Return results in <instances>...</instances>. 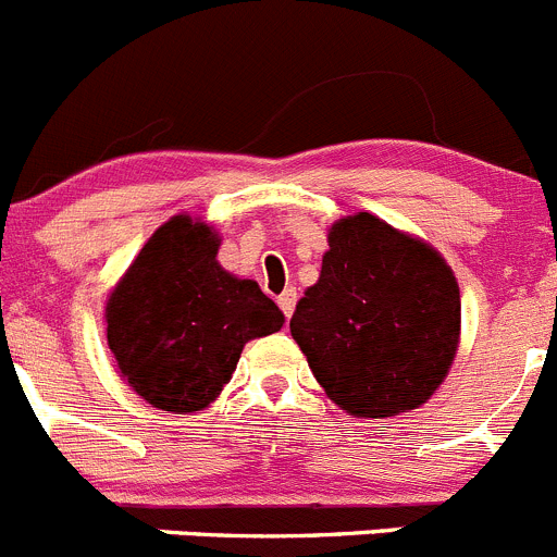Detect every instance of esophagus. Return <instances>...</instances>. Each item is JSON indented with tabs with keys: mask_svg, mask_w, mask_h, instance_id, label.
<instances>
[{
	"mask_svg": "<svg viewBox=\"0 0 557 557\" xmlns=\"http://www.w3.org/2000/svg\"><path fill=\"white\" fill-rule=\"evenodd\" d=\"M295 304H298V293H295L293 287L289 289H284L282 295H278V309H282V314L287 317H293V311H295Z\"/></svg>",
	"mask_w": 557,
	"mask_h": 557,
	"instance_id": "1",
	"label": "esophagus"
}]
</instances>
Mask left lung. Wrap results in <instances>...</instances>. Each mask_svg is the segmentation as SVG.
Instances as JSON below:
<instances>
[{"label":"left lung","instance_id":"8db88e82","mask_svg":"<svg viewBox=\"0 0 557 557\" xmlns=\"http://www.w3.org/2000/svg\"><path fill=\"white\" fill-rule=\"evenodd\" d=\"M327 246L289 320L317 383L361 418L423 405L457 352L462 306L451 268L369 213L333 224Z\"/></svg>","mask_w":557,"mask_h":557}]
</instances>
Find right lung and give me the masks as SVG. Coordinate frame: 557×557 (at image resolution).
Returning <instances> with one entry per match:
<instances>
[{"instance_id":"1","label":"right lung","mask_w":557,"mask_h":557,"mask_svg":"<svg viewBox=\"0 0 557 557\" xmlns=\"http://www.w3.org/2000/svg\"><path fill=\"white\" fill-rule=\"evenodd\" d=\"M219 237L177 215L147 240L106 306V338L131 388L158 410L194 412L221 394L243 344L284 314L219 262Z\"/></svg>"}]
</instances>
